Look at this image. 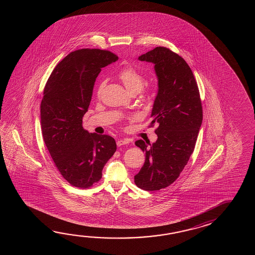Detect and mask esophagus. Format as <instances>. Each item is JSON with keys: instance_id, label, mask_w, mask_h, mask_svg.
Masks as SVG:
<instances>
[{"instance_id": "obj_1", "label": "esophagus", "mask_w": 255, "mask_h": 255, "mask_svg": "<svg viewBox=\"0 0 255 255\" xmlns=\"http://www.w3.org/2000/svg\"><path fill=\"white\" fill-rule=\"evenodd\" d=\"M130 140L128 138H122V139H119L117 141V145L119 146H123V145H127L129 143Z\"/></svg>"}]
</instances>
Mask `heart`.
<instances>
[{"label":"heart","mask_w":255,"mask_h":255,"mask_svg":"<svg viewBox=\"0 0 255 255\" xmlns=\"http://www.w3.org/2000/svg\"><path fill=\"white\" fill-rule=\"evenodd\" d=\"M119 78L130 93L139 92L146 83L142 74L132 66L122 68L119 73Z\"/></svg>","instance_id":"heart-1"}]
</instances>
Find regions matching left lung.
Wrapping results in <instances>:
<instances>
[{
	"label": "left lung",
	"instance_id": "8db88e82",
	"mask_svg": "<svg viewBox=\"0 0 255 255\" xmlns=\"http://www.w3.org/2000/svg\"><path fill=\"white\" fill-rule=\"evenodd\" d=\"M138 59L153 63L158 79L150 125L158 124L157 141L150 146L141 139L135 143L146 156L135 185L152 191L167 188L179 178L194 151L203 113L195 77L181 56L157 46Z\"/></svg>",
	"mask_w": 255,
	"mask_h": 255
}]
</instances>
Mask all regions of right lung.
<instances>
[{
    "mask_svg": "<svg viewBox=\"0 0 255 255\" xmlns=\"http://www.w3.org/2000/svg\"><path fill=\"white\" fill-rule=\"evenodd\" d=\"M119 59L101 49H78L54 67L43 89L41 128L43 141L63 178L88 189L102 178V169L117 150L112 136L89 133L83 117L92 98L101 68Z\"/></svg>",
    "mask_w": 255,
    "mask_h": 255,
    "instance_id": "1",
    "label": "right lung"
}]
</instances>
